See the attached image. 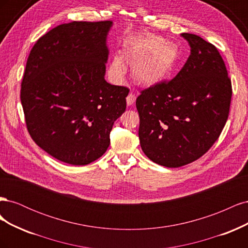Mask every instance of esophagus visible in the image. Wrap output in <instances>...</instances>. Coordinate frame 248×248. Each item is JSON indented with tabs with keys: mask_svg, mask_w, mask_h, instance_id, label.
<instances>
[{
	"mask_svg": "<svg viewBox=\"0 0 248 248\" xmlns=\"http://www.w3.org/2000/svg\"><path fill=\"white\" fill-rule=\"evenodd\" d=\"M134 101H136V96H134L132 93H129V94H128V96H127V98H126L127 106H128V107L133 106Z\"/></svg>",
	"mask_w": 248,
	"mask_h": 248,
	"instance_id": "1",
	"label": "esophagus"
}]
</instances>
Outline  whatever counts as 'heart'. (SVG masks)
Returning <instances> with one entry per match:
<instances>
[{"instance_id":"b5f03b06","label":"heart","mask_w":248,"mask_h":248,"mask_svg":"<svg viewBox=\"0 0 248 248\" xmlns=\"http://www.w3.org/2000/svg\"><path fill=\"white\" fill-rule=\"evenodd\" d=\"M123 56L130 64L134 81L144 87H153L168 79L181 61V49L174 41L149 34L127 40ZM123 57L116 54L108 66L111 79L121 80L125 74Z\"/></svg>"}]
</instances>
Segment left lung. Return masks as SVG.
Wrapping results in <instances>:
<instances>
[{
    "label": "left lung",
    "instance_id": "1",
    "mask_svg": "<svg viewBox=\"0 0 248 248\" xmlns=\"http://www.w3.org/2000/svg\"><path fill=\"white\" fill-rule=\"evenodd\" d=\"M181 36L190 46L181 71L141 91L137 99L142 152L167 168L188 164L211 148L227 123L232 97L217 48L198 35Z\"/></svg>",
    "mask_w": 248,
    "mask_h": 248
}]
</instances>
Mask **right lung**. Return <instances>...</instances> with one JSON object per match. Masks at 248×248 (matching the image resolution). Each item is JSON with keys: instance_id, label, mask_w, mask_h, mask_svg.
<instances>
[{"instance_id": "add662e5", "label": "right lung", "mask_w": 248, "mask_h": 248, "mask_svg": "<svg viewBox=\"0 0 248 248\" xmlns=\"http://www.w3.org/2000/svg\"><path fill=\"white\" fill-rule=\"evenodd\" d=\"M112 21H72L33 46L20 100L30 136L46 153L72 166L98 159L126 108L129 90L104 78Z\"/></svg>"}]
</instances>
